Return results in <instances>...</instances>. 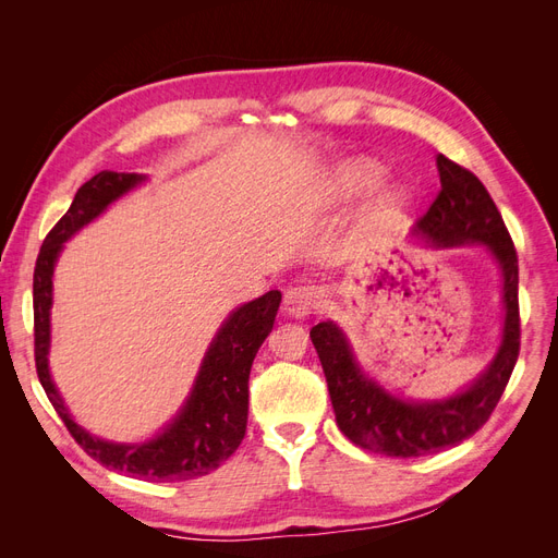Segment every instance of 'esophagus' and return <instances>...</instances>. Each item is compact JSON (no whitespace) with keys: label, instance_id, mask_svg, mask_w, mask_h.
Segmentation results:
<instances>
[{"label":"esophagus","instance_id":"34e87169","mask_svg":"<svg viewBox=\"0 0 558 558\" xmlns=\"http://www.w3.org/2000/svg\"><path fill=\"white\" fill-rule=\"evenodd\" d=\"M320 300V291L316 286H291L283 293V314L293 318L310 316Z\"/></svg>","mask_w":558,"mask_h":558}]
</instances>
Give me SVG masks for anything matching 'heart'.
Segmentation results:
<instances>
[{
    "mask_svg": "<svg viewBox=\"0 0 558 558\" xmlns=\"http://www.w3.org/2000/svg\"><path fill=\"white\" fill-rule=\"evenodd\" d=\"M381 177H384V170L375 160L353 158L337 167L335 183L342 193L356 195V193L375 189V185L381 181ZM408 202H410V195L402 185H388V189H384L375 199L373 218H377V221H391V218H398L404 211Z\"/></svg>",
    "mask_w": 558,
    "mask_h": 558,
    "instance_id": "heart-1",
    "label": "heart"
}]
</instances>
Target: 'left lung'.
Wrapping results in <instances>:
<instances>
[{
	"label": "left lung",
	"mask_w": 558,
	"mask_h": 558,
	"mask_svg": "<svg viewBox=\"0 0 558 558\" xmlns=\"http://www.w3.org/2000/svg\"><path fill=\"white\" fill-rule=\"evenodd\" d=\"M435 162L442 191L416 221L412 238L430 248L477 244L498 263L505 316L492 363L459 393L412 400L391 393L365 373L335 320H320L310 332L324 365L337 426L353 445L393 459L456 447L475 435L492 416L519 356V263L510 232L475 174L445 156H437Z\"/></svg>",
	"instance_id": "obj_1"
}]
</instances>
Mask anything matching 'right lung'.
<instances>
[{"mask_svg": "<svg viewBox=\"0 0 558 558\" xmlns=\"http://www.w3.org/2000/svg\"><path fill=\"white\" fill-rule=\"evenodd\" d=\"M146 181L144 174L99 172L81 185L72 207L48 232L35 267V361L48 400L66 430L95 461L148 482H181L216 470L240 447L248 416V375L265 337L272 332L279 291H269L232 310L202 359L189 398L158 435L144 442H111L83 428L50 377V307L53 272L64 242L102 216L116 199Z\"/></svg>", "mask_w": 558, "mask_h": 558, "instance_id": "right-lung-1", "label": "right lung"}]
</instances>
